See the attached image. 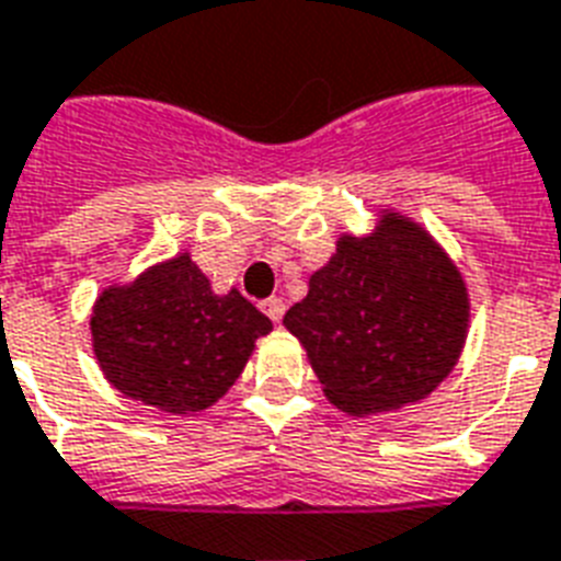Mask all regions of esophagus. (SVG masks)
<instances>
[{"mask_svg":"<svg viewBox=\"0 0 561 561\" xmlns=\"http://www.w3.org/2000/svg\"><path fill=\"white\" fill-rule=\"evenodd\" d=\"M260 307H263V312H266L268 319L275 321V324H277V321H280V319H284V310H286V304L280 301V298H266V301L260 304Z\"/></svg>","mask_w":561,"mask_h":561,"instance_id":"obj_1","label":"esophagus"}]
</instances>
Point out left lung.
I'll list each match as a JSON object with an SVG mask.
<instances>
[{
  "instance_id": "obj_1",
  "label": "left lung",
  "mask_w": 561,
  "mask_h": 561,
  "mask_svg": "<svg viewBox=\"0 0 561 561\" xmlns=\"http://www.w3.org/2000/svg\"><path fill=\"white\" fill-rule=\"evenodd\" d=\"M468 319L457 263L419 221L383 210L366 237L342 233L284 324L328 401L375 415L419 403L454 371Z\"/></svg>"
}]
</instances>
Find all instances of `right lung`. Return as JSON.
<instances>
[{"label":"right lung","instance_id":"right-lung-1","mask_svg":"<svg viewBox=\"0 0 561 561\" xmlns=\"http://www.w3.org/2000/svg\"><path fill=\"white\" fill-rule=\"evenodd\" d=\"M268 330L272 321L240 289L213 293L186 251L102 289L90 316L107 383L172 415L219 401Z\"/></svg>","mask_w":561,"mask_h":561}]
</instances>
